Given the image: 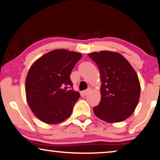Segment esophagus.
<instances>
[{
  "label": "esophagus",
  "mask_w": 160,
  "mask_h": 160,
  "mask_svg": "<svg viewBox=\"0 0 160 160\" xmlns=\"http://www.w3.org/2000/svg\"><path fill=\"white\" fill-rule=\"evenodd\" d=\"M90 90H91V89H87V90H84V91L82 92H81V95H82V97H85L86 95H87V94L89 93Z\"/></svg>",
  "instance_id": "34e87169"
}]
</instances>
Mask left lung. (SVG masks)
I'll return each mask as SVG.
<instances>
[{
	"mask_svg": "<svg viewBox=\"0 0 160 160\" xmlns=\"http://www.w3.org/2000/svg\"><path fill=\"white\" fill-rule=\"evenodd\" d=\"M98 66L101 76V100L94 107L97 117L108 122L128 118L138 105L140 83L128 61L118 52L101 51L89 53Z\"/></svg>",
	"mask_w": 160,
	"mask_h": 160,
	"instance_id": "left-lung-1",
	"label": "left lung"
}]
</instances>
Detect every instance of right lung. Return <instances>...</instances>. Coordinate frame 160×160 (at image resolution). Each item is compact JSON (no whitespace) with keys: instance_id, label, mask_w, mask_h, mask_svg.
<instances>
[{"instance_id":"right-lung-1","label":"right lung","mask_w":160,"mask_h":160,"mask_svg":"<svg viewBox=\"0 0 160 160\" xmlns=\"http://www.w3.org/2000/svg\"><path fill=\"white\" fill-rule=\"evenodd\" d=\"M81 53L59 49L46 53L31 66L25 83L27 100L34 115L45 123H59L70 116L79 98L70 75Z\"/></svg>"}]
</instances>
